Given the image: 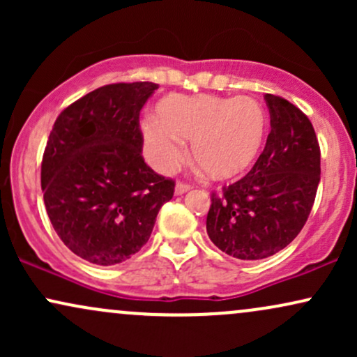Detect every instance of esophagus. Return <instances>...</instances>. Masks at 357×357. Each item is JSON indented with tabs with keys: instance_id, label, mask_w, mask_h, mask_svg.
<instances>
[{
	"instance_id": "34e87169",
	"label": "esophagus",
	"mask_w": 357,
	"mask_h": 357,
	"mask_svg": "<svg viewBox=\"0 0 357 357\" xmlns=\"http://www.w3.org/2000/svg\"><path fill=\"white\" fill-rule=\"evenodd\" d=\"M191 184L190 183H184V181H179L178 184H176V195H183V192L190 191L191 190Z\"/></svg>"
}]
</instances>
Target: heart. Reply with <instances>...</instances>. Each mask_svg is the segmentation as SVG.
Instances as JSON below:
<instances>
[{
  "label": "heart",
  "instance_id": "b5f03b06",
  "mask_svg": "<svg viewBox=\"0 0 357 357\" xmlns=\"http://www.w3.org/2000/svg\"><path fill=\"white\" fill-rule=\"evenodd\" d=\"M155 117L142 121L147 161L158 171L171 169L191 142L195 165L216 181L247 174L260 158L268 137V112L252 97L167 96Z\"/></svg>",
  "mask_w": 357,
  "mask_h": 357
}]
</instances>
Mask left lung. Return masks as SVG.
<instances>
[{"instance_id":"left-lung-1","label":"left lung","mask_w":357,"mask_h":357,"mask_svg":"<svg viewBox=\"0 0 357 357\" xmlns=\"http://www.w3.org/2000/svg\"><path fill=\"white\" fill-rule=\"evenodd\" d=\"M270 130L247 176L211 192L206 231L221 252L261 260L285 248L304 228L321 181V147L309 117L272 93L264 96Z\"/></svg>"}]
</instances>
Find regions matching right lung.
Instances as JSON below:
<instances>
[{
  "label": "right lung",
  "mask_w": 357,
  "mask_h": 357,
  "mask_svg": "<svg viewBox=\"0 0 357 357\" xmlns=\"http://www.w3.org/2000/svg\"><path fill=\"white\" fill-rule=\"evenodd\" d=\"M153 82L110 84L65 107L42 159L48 218L75 255L116 265L149 240L155 216L174 195V179L142 158L139 114Z\"/></svg>",
  "instance_id": "add662e5"
}]
</instances>
